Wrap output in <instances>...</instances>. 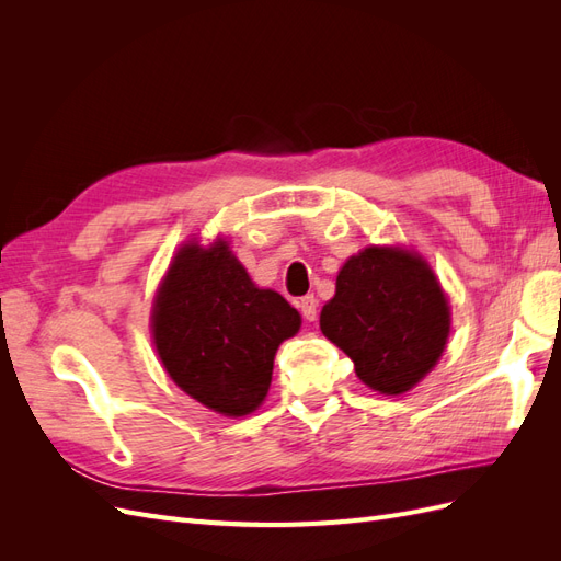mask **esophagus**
<instances>
[{"label": "esophagus", "mask_w": 561, "mask_h": 561, "mask_svg": "<svg viewBox=\"0 0 561 561\" xmlns=\"http://www.w3.org/2000/svg\"><path fill=\"white\" fill-rule=\"evenodd\" d=\"M299 311H301V316L307 318L309 322H313V320L318 318V299H316L313 295L301 297V301H299Z\"/></svg>", "instance_id": "1"}]
</instances>
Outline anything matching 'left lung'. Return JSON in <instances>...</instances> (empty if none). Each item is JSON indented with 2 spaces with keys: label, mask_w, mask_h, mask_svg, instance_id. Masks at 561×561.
<instances>
[{
  "label": "left lung",
  "mask_w": 561,
  "mask_h": 561,
  "mask_svg": "<svg viewBox=\"0 0 561 561\" xmlns=\"http://www.w3.org/2000/svg\"><path fill=\"white\" fill-rule=\"evenodd\" d=\"M449 301L428 262L404 248L369 245L342 266L320 330L383 396L414 388L449 336Z\"/></svg>",
  "instance_id": "1"
}]
</instances>
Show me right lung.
<instances>
[{
    "label": "right lung",
    "instance_id": "right-lung-1",
    "mask_svg": "<svg viewBox=\"0 0 561 561\" xmlns=\"http://www.w3.org/2000/svg\"><path fill=\"white\" fill-rule=\"evenodd\" d=\"M299 325L297 309L254 285L227 241L182 245L151 309V336L168 375L225 416H245L264 402L276 351Z\"/></svg>",
    "mask_w": 561,
    "mask_h": 561
}]
</instances>
